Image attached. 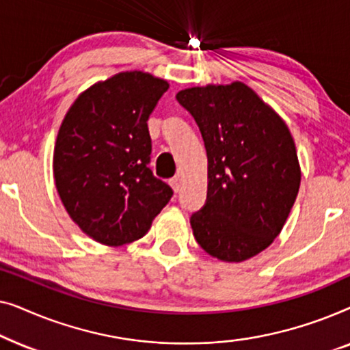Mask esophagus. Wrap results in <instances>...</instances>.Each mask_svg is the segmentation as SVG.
I'll list each match as a JSON object with an SVG mask.
<instances>
[{
	"label": "esophagus",
	"mask_w": 350,
	"mask_h": 350,
	"mask_svg": "<svg viewBox=\"0 0 350 350\" xmlns=\"http://www.w3.org/2000/svg\"><path fill=\"white\" fill-rule=\"evenodd\" d=\"M169 183H170L172 188H174L175 193H178L180 188H181V180H180V176H174V178H172V180L169 181Z\"/></svg>",
	"instance_id": "obj_1"
}]
</instances>
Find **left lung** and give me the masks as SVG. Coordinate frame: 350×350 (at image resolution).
Listing matches in <instances>:
<instances>
[{
  "label": "left lung",
  "instance_id": "1",
  "mask_svg": "<svg viewBox=\"0 0 350 350\" xmlns=\"http://www.w3.org/2000/svg\"><path fill=\"white\" fill-rule=\"evenodd\" d=\"M208 159L207 200L191 215L208 255L241 262L274 242L298 196L301 170L282 118L243 83L180 90Z\"/></svg>",
  "mask_w": 350,
  "mask_h": 350
}]
</instances>
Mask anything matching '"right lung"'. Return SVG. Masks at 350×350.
<instances>
[{
	"instance_id": "right-lung-1",
	"label": "right lung",
	"mask_w": 350,
	"mask_h": 350,
	"mask_svg": "<svg viewBox=\"0 0 350 350\" xmlns=\"http://www.w3.org/2000/svg\"><path fill=\"white\" fill-rule=\"evenodd\" d=\"M169 89L143 71H124L84 90L62 122L54 178L62 204L103 245L145 236L174 191L156 178L148 119Z\"/></svg>"
}]
</instances>
